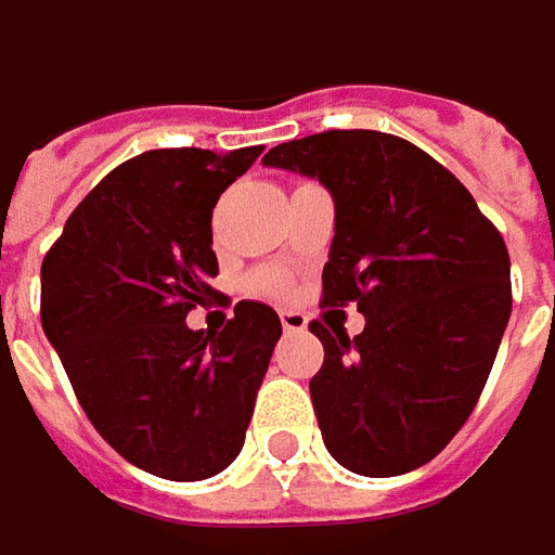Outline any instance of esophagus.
Wrapping results in <instances>:
<instances>
[{"label": "esophagus", "instance_id": "esophagus-1", "mask_svg": "<svg viewBox=\"0 0 555 555\" xmlns=\"http://www.w3.org/2000/svg\"><path fill=\"white\" fill-rule=\"evenodd\" d=\"M281 324H284V331H287V334H302V331H306V324H309V319H306L302 312L284 309V312H281Z\"/></svg>", "mask_w": 555, "mask_h": 555}]
</instances>
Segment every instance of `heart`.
Returning <instances> with one entry per match:
<instances>
[{"instance_id":"heart-1","label":"heart","mask_w":555,"mask_h":555,"mask_svg":"<svg viewBox=\"0 0 555 555\" xmlns=\"http://www.w3.org/2000/svg\"><path fill=\"white\" fill-rule=\"evenodd\" d=\"M249 287L256 293H262V296H284V293L291 291V278L281 268H264V271L253 274Z\"/></svg>"}]
</instances>
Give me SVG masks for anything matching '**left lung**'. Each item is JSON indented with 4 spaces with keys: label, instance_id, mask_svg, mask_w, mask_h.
I'll use <instances>...</instances> for the list:
<instances>
[{
    "label": "left lung",
    "instance_id": "left-lung-1",
    "mask_svg": "<svg viewBox=\"0 0 555 555\" xmlns=\"http://www.w3.org/2000/svg\"><path fill=\"white\" fill-rule=\"evenodd\" d=\"M262 162L331 190L321 306L365 315L356 337L309 324L324 347L309 393L327 453L365 478L422 468L472 415L509 324L503 236L437 158L393 133L324 130Z\"/></svg>",
    "mask_w": 555,
    "mask_h": 555
}]
</instances>
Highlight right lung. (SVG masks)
Segmentation results:
<instances>
[{"instance_id":"right-lung-1","label":"right lung","mask_w":555,"mask_h":555,"mask_svg":"<svg viewBox=\"0 0 555 555\" xmlns=\"http://www.w3.org/2000/svg\"><path fill=\"white\" fill-rule=\"evenodd\" d=\"M262 146L150 150L70 211L40 271V319L77 402L121 456L168 481H203L243 450L281 319L236 302L218 334L186 312L218 291L211 208Z\"/></svg>"}]
</instances>
